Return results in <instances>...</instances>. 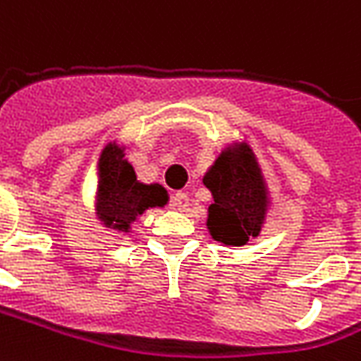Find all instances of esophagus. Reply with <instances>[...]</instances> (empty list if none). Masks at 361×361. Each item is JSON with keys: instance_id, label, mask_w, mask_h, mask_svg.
I'll list each match as a JSON object with an SVG mask.
<instances>
[{"instance_id": "obj_1", "label": "esophagus", "mask_w": 361, "mask_h": 361, "mask_svg": "<svg viewBox=\"0 0 361 361\" xmlns=\"http://www.w3.org/2000/svg\"><path fill=\"white\" fill-rule=\"evenodd\" d=\"M189 205V197L185 191H176L172 195V207L173 209H178V211H183V209H188Z\"/></svg>"}]
</instances>
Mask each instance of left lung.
Here are the masks:
<instances>
[{
	"instance_id": "1",
	"label": "left lung",
	"mask_w": 361,
	"mask_h": 361,
	"mask_svg": "<svg viewBox=\"0 0 361 361\" xmlns=\"http://www.w3.org/2000/svg\"><path fill=\"white\" fill-rule=\"evenodd\" d=\"M213 193L207 226L215 240L242 246L258 236L266 215V185L248 146L226 150L203 178Z\"/></svg>"
}]
</instances>
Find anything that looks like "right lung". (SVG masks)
Listing matches in <instances>:
<instances>
[{"label": "right lung", "mask_w": 361, "mask_h": 361, "mask_svg": "<svg viewBox=\"0 0 361 361\" xmlns=\"http://www.w3.org/2000/svg\"><path fill=\"white\" fill-rule=\"evenodd\" d=\"M123 152L107 146L99 160V189L97 213L105 226L128 231V224L148 207L168 203V193L162 185H145L137 181L133 166L123 160Z\"/></svg>", "instance_id": "right-lung-1"}]
</instances>
